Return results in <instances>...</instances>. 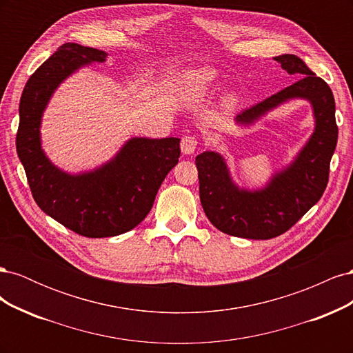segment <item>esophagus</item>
Returning <instances> with one entry per match:
<instances>
[{
	"label": "esophagus",
	"mask_w": 353,
	"mask_h": 353,
	"mask_svg": "<svg viewBox=\"0 0 353 353\" xmlns=\"http://www.w3.org/2000/svg\"><path fill=\"white\" fill-rule=\"evenodd\" d=\"M199 145L197 137L194 135H185L183 140H181V150L184 154H193Z\"/></svg>",
	"instance_id": "1"
}]
</instances>
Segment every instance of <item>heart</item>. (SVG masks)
I'll return each instance as SVG.
<instances>
[{
    "label": "heart",
    "instance_id": "obj_1",
    "mask_svg": "<svg viewBox=\"0 0 353 353\" xmlns=\"http://www.w3.org/2000/svg\"><path fill=\"white\" fill-rule=\"evenodd\" d=\"M215 81V70L209 68H201L196 70L185 72L178 82V92L187 101H199L212 90ZM236 101L234 95H228L227 103L232 104Z\"/></svg>",
    "mask_w": 353,
    "mask_h": 353
}]
</instances>
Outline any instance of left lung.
Wrapping results in <instances>:
<instances>
[{
  "mask_svg": "<svg viewBox=\"0 0 353 353\" xmlns=\"http://www.w3.org/2000/svg\"><path fill=\"white\" fill-rule=\"evenodd\" d=\"M299 81L237 114L239 125H252L280 104L305 99L312 104L315 130L301 153L276 172L265 188L244 190L232 183L225 160L215 152L196 157L203 210L219 231L234 237L270 240L290 230L324 194L330 162L337 144L336 104L327 82L294 54L275 57Z\"/></svg>",
  "mask_w": 353,
  "mask_h": 353,
  "instance_id": "8db88e82",
  "label": "left lung"
}]
</instances>
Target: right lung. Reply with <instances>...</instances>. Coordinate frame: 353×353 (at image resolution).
<instances>
[{
  "label": "right lung",
  "mask_w": 353,
  "mask_h": 353,
  "mask_svg": "<svg viewBox=\"0 0 353 353\" xmlns=\"http://www.w3.org/2000/svg\"><path fill=\"white\" fill-rule=\"evenodd\" d=\"M104 51L63 44L28 79L20 97L16 148L37 205L83 237L119 236L153 208L159 187L181 154L179 138H132L108 163L78 175L63 172L41 148V117L52 92L69 74L103 63Z\"/></svg>",
  "instance_id": "obj_1"
}]
</instances>
